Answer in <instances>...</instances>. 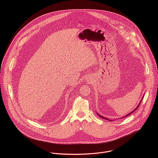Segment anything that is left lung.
<instances>
[{
	"mask_svg": "<svg viewBox=\"0 0 158 158\" xmlns=\"http://www.w3.org/2000/svg\"><path fill=\"white\" fill-rule=\"evenodd\" d=\"M141 101H142V100H141ZM140 103H139V105H138V106H137V108H135V110H134V111H132V112H131V113H130V114H128V115H126V116H125V117H127V116H128V115H130V114H132V113H133V112H135V110H137V108H138V107H139V105H140ZM98 115H99V116H100V117H102V118H105V119H108V118H105V117H102V116H101V115H99V114H98ZM110 121H111V120H110Z\"/></svg>",
	"mask_w": 158,
	"mask_h": 158,
	"instance_id": "obj_1",
	"label": "left lung"
}]
</instances>
